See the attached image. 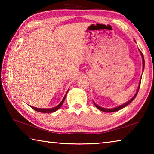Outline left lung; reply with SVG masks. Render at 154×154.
<instances>
[{"label": "left lung", "mask_w": 154, "mask_h": 154, "mask_svg": "<svg viewBox=\"0 0 154 154\" xmlns=\"http://www.w3.org/2000/svg\"><path fill=\"white\" fill-rule=\"evenodd\" d=\"M139 51H140V49H139ZM140 54H141L142 59H143V69H144V66H145V60H144V57H143V54H142V52L140 51ZM140 82H141V78H140V83H139V88H138V89H137V91L136 94H135L134 96L133 97H132L131 99H130V100L128 101V102H126V103H124V105H119V106H117V107L113 108V109H106V108L101 107V106H98V105H96V104L94 102H93V103H94V105L96 106V108L98 109L100 111H103V112H107V113H111V112H115V111H117L120 110V109H123L124 107H125V106H126L128 105H129V104H130V103H131L132 100H134V99L135 98V97H136L137 95V93H138V92H139V88H140Z\"/></svg>", "instance_id": "1"}]
</instances>
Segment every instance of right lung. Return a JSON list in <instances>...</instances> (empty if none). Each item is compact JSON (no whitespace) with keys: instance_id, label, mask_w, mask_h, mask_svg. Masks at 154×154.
Segmentation results:
<instances>
[{"instance_id":"add662e5","label":"right lung","mask_w":154,"mask_h":154,"mask_svg":"<svg viewBox=\"0 0 154 154\" xmlns=\"http://www.w3.org/2000/svg\"><path fill=\"white\" fill-rule=\"evenodd\" d=\"M68 91H69V90H68ZM68 91H67V92H68ZM67 92H66V94H67ZM66 95L64 96V98L62 99V100L61 101V103H60L58 105H57L56 106H55V107H54V108H51V109H40V108L34 107V106H31V108L34 109V110H35V111H38V112H41V113H53V112H55V111H56L57 110H58V109H60V106L62 105V104H63L64 101L65 100V98H66Z\"/></svg>"}]
</instances>
